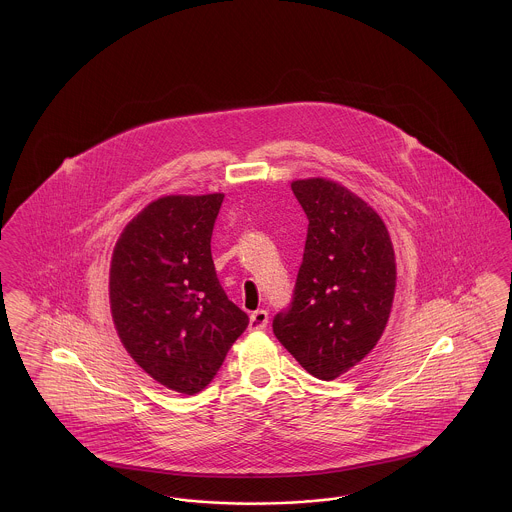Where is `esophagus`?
Instances as JSON below:
<instances>
[{
	"instance_id": "esophagus-1",
	"label": "esophagus",
	"mask_w": 512,
	"mask_h": 512,
	"mask_svg": "<svg viewBox=\"0 0 512 512\" xmlns=\"http://www.w3.org/2000/svg\"><path fill=\"white\" fill-rule=\"evenodd\" d=\"M268 324V313L265 309H259L255 313H251L249 317V330L257 332V330H265Z\"/></svg>"
}]
</instances>
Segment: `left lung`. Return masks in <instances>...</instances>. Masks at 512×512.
Wrapping results in <instances>:
<instances>
[{
    "label": "left lung",
    "mask_w": 512,
    "mask_h": 512,
    "mask_svg": "<svg viewBox=\"0 0 512 512\" xmlns=\"http://www.w3.org/2000/svg\"><path fill=\"white\" fill-rule=\"evenodd\" d=\"M307 242L278 341L318 380H336L382 338L395 293V253L380 215L334 180H293Z\"/></svg>",
    "instance_id": "obj_1"
}]
</instances>
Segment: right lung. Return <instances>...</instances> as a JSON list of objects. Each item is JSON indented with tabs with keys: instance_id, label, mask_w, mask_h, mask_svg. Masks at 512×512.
<instances>
[{
	"instance_id": "1",
	"label": "right lung",
	"mask_w": 512,
	"mask_h": 512,
	"mask_svg": "<svg viewBox=\"0 0 512 512\" xmlns=\"http://www.w3.org/2000/svg\"><path fill=\"white\" fill-rule=\"evenodd\" d=\"M224 194L165 195L122 230L109 270L124 349L161 386L194 395L219 372L249 318L222 290L211 236Z\"/></svg>"
}]
</instances>
